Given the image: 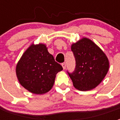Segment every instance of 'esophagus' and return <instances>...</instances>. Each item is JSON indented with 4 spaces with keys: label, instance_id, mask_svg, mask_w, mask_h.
<instances>
[{
    "label": "esophagus",
    "instance_id": "obj_1",
    "mask_svg": "<svg viewBox=\"0 0 120 120\" xmlns=\"http://www.w3.org/2000/svg\"><path fill=\"white\" fill-rule=\"evenodd\" d=\"M62 65L63 69H65V68H66V64H65V62H63L62 64Z\"/></svg>",
    "mask_w": 120,
    "mask_h": 120
}]
</instances>
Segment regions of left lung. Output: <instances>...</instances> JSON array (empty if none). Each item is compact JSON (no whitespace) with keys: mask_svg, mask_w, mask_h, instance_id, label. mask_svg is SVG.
Returning <instances> with one entry per match:
<instances>
[{"mask_svg":"<svg viewBox=\"0 0 120 120\" xmlns=\"http://www.w3.org/2000/svg\"><path fill=\"white\" fill-rule=\"evenodd\" d=\"M76 61L75 71H67L73 86L80 90H88L98 86L107 75L109 64L100 48L83 38L71 45Z\"/></svg>","mask_w":120,"mask_h":120,"instance_id":"obj_1","label":"left lung"}]
</instances>
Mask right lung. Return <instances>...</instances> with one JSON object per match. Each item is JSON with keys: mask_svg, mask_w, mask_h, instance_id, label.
I'll return each instance as SVG.
<instances>
[{"mask_svg": "<svg viewBox=\"0 0 120 120\" xmlns=\"http://www.w3.org/2000/svg\"><path fill=\"white\" fill-rule=\"evenodd\" d=\"M63 69L44 44L31 45L18 62L16 73L20 83L30 92L42 94L51 90L56 75Z\"/></svg>", "mask_w": 120, "mask_h": 120, "instance_id": "obj_1", "label": "right lung"}]
</instances>
